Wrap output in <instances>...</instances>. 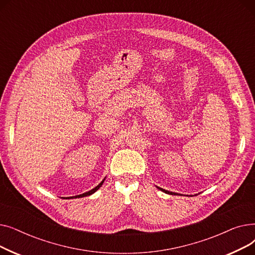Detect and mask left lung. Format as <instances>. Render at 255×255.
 Wrapping results in <instances>:
<instances>
[{
  "label": "left lung",
  "instance_id": "obj_1",
  "mask_svg": "<svg viewBox=\"0 0 255 255\" xmlns=\"http://www.w3.org/2000/svg\"><path fill=\"white\" fill-rule=\"evenodd\" d=\"M157 188L158 189H160V190H161V191H163V192H165V193H168V194H177V193H175V192H170V191H167V190H164V189H162V188H159V187H157Z\"/></svg>",
  "mask_w": 255,
  "mask_h": 255
}]
</instances>
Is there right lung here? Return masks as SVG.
I'll return each instance as SVG.
<instances>
[{"label":"right lung","mask_w":255,"mask_h":255,"mask_svg":"<svg viewBox=\"0 0 255 255\" xmlns=\"http://www.w3.org/2000/svg\"><path fill=\"white\" fill-rule=\"evenodd\" d=\"M105 180V179H104ZM104 180L99 184V185H97L96 187H95V188H93L92 190H90V191H88V192H86V193H83V194H79V195H75V196H71V197H67V198H77V197H84V196H89V195H91V194H93V193H95L99 188H100V187L102 186V184H103V182H104Z\"/></svg>","instance_id":"obj_1"}]
</instances>
